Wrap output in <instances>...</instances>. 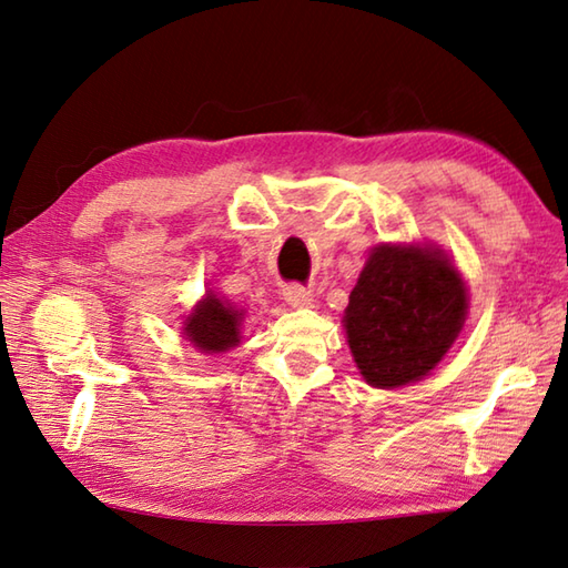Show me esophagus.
<instances>
[{"mask_svg": "<svg viewBox=\"0 0 568 568\" xmlns=\"http://www.w3.org/2000/svg\"><path fill=\"white\" fill-rule=\"evenodd\" d=\"M284 298L292 306L304 308V306L314 304V292H311V288H306V286H301V284H292V286L284 288Z\"/></svg>", "mask_w": 568, "mask_h": 568, "instance_id": "1", "label": "esophagus"}]
</instances>
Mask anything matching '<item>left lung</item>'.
Wrapping results in <instances>:
<instances>
[{
  "label": "left lung",
  "mask_w": 568,
  "mask_h": 568,
  "mask_svg": "<svg viewBox=\"0 0 568 568\" xmlns=\"http://www.w3.org/2000/svg\"><path fill=\"white\" fill-rule=\"evenodd\" d=\"M466 314V282L444 250L377 245L351 292L343 326L367 385L395 389L442 363Z\"/></svg>",
  "instance_id": "1"
}]
</instances>
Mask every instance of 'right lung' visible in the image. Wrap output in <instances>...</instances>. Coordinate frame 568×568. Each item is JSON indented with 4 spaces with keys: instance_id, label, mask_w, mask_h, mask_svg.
<instances>
[{
    "instance_id": "right-lung-1",
    "label": "right lung",
    "mask_w": 568,
    "mask_h": 568,
    "mask_svg": "<svg viewBox=\"0 0 568 568\" xmlns=\"http://www.w3.org/2000/svg\"><path fill=\"white\" fill-rule=\"evenodd\" d=\"M242 316H245L242 311L217 298V294L207 292L205 298L195 304L193 314L183 321V335L201 353H225L240 343Z\"/></svg>"
}]
</instances>
